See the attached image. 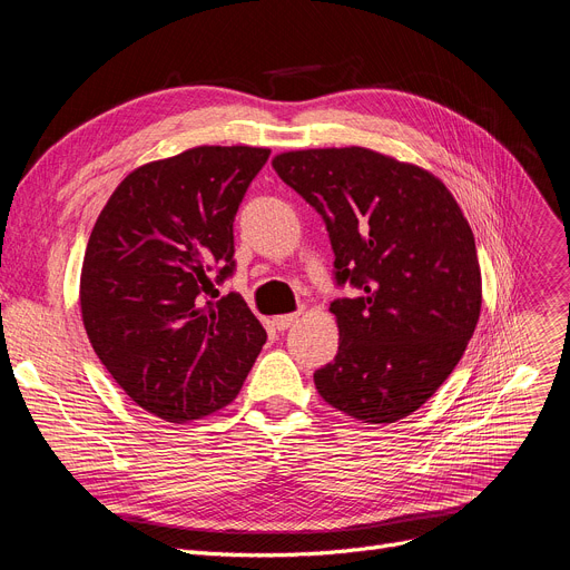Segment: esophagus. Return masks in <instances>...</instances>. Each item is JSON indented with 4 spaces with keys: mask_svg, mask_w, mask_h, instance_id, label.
<instances>
[{
    "mask_svg": "<svg viewBox=\"0 0 570 570\" xmlns=\"http://www.w3.org/2000/svg\"><path fill=\"white\" fill-rule=\"evenodd\" d=\"M297 318H301V312H295V314H282V316H275V318H273V325L277 327V331H288V327H291L293 323H297Z\"/></svg>",
    "mask_w": 570,
    "mask_h": 570,
    "instance_id": "esophagus-1",
    "label": "esophagus"
}]
</instances>
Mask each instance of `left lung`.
<instances>
[{
  "label": "left lung",
  "instance_id": "1",
  "mask_svg": "<svg viewBox=\"0 0 570 570\" xmlns=\"http://www.w3.org/2000/svg\"><path fill=\"white\" fill-rule=\"evenodd\" d=\"M273 168L323 217L337 284L357 288L331 303L340 348L314 372L318 395L370 425L402 421L451 376L481 316L469 222L430 170L367 147L295 149Z\"/></svg>",
  "mask_w": 570,
  "mask_h": 570
}]
</instances>
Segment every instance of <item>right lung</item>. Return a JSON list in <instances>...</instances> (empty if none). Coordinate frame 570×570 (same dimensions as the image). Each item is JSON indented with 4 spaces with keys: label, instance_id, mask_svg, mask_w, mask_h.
I'll use <instances>...</instances> for the list:
<instances>
[{
    "label": "right lung",
    "instance_id": "add662e5",
    "mask_svg": "<svg viewBox=\"0 0 570 570\" xmlns=\"http://www.w3.org/2000/svg\"><path fill=\"white\" fill-rule=\"evenodd\" d=\"M267 157V147L200 145L138 166L89 235L80 273L89 344L131 402L166 423L230 404L265 344L243 295H207L233 275L235 213Z\"/></svg>",
    "mask_w": 570,
    "mask_h": 570
}]
</instances>
